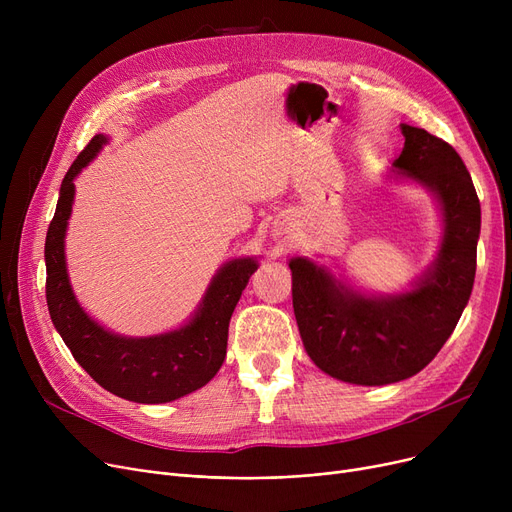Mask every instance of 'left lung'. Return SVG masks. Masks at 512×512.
Segmentation results:
<instances>
[{
    "label": "left lung",
    "mask_w": 512,
    "mask_h": 512,
    "mask_svg": "<svg viewBox=\"0 0 512 512\" xmlns=\"http://www.w3.org/2000/svg\"><path fill=\"white\" fill-rule=\"evenodd\" d=\"M400 176L434 191L444 211V240L415 290L367 299L307 259H292V307L311 361L336 380L384 386L407 380L432 361L471 297L481 209L471 174L452 145L402 124Z\"/></svg>",
    "instance_id": "obj_1"
}]
</instances>
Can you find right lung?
Wrapping results in <instances>:
<instances>
[{
    "instance_id": "add662e5",
    "label": "right lung",
    "mask_w": 512,
    "mask_h": 512,
    "mask_svg": "<svg viewBox=\"0 0 512 512\" xmlns=\"http://www.w3.org/2000/svg\"><path fill=\"white\" fill-rule=\"evenodd\" d=\"M107 139L95 134L66 172L56 213L45 238V294L53 326L91 378L120 398L159 405L205 386L226 359L232 311L257 270L255 259H234L213 278L197 315L180 330L124 338L103 330L76 303L64 257V236L72 211L74 178Z\"/></svg>"
}]
</instances>
